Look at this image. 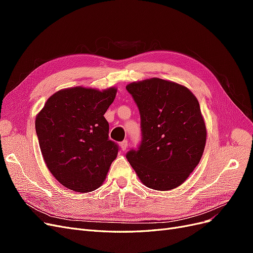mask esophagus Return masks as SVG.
I'll use <instances>...</instances> for the list:
<instances>
[{"instance_id": "1", "label": "esophagus", "mask_w": 253, "mask_h": 253, "mask_svg": "<svg viewBox=\"0 0 253 253\" xmlns=\"http://www.w3.org/2000/svg\"><path fill=\"white\" fill-rule=\"evenodd\" d=\"M120 147H121V150L122 151H126V148H127V140H124L120 142Z\"/></svg>"}]
</instances>
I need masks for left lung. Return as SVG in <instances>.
Returning a JSON list of instances; mask_svg holds the SVG:
<instances>
[{
	"mask_svg": "<svg viewBox=\"0 0 253 253\" xmlns=\"http://www.w3.org/2000/svg\"><path fill=\"white\" fill-rule=\"evenodd\" d=\"M140 114L141 142L126 158L144 186L177 188L200 163L207 139L196 97L183 85L152 78L126 87Z\"/></svg>",
	"mask_w": 253,
	"mask_h": 253,
	"instance_id": "1",
	"label": "left lung"
}]
</instances>
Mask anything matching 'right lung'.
I'll list each match as a JSON object with an SVG mask.
<instances>
[{
	"mask_svg": "<svg viewBox=\"0 0 253 253\" xmlns=\"http://www.w3.org/2000/svg\"><path fill=\"white\" fill-rule=\"evenodd\" d=\"M116 93L115 87L61 89L37 115L36 132L44 162L61 185L75 192L100 187L117 157L118 145L109 139L104 118Z\"/></svg>",
	"mask_w": 253,
	"mask_h": 253,
	"instance_id": "1",
	"label": "right lung"
}]
</instances>
